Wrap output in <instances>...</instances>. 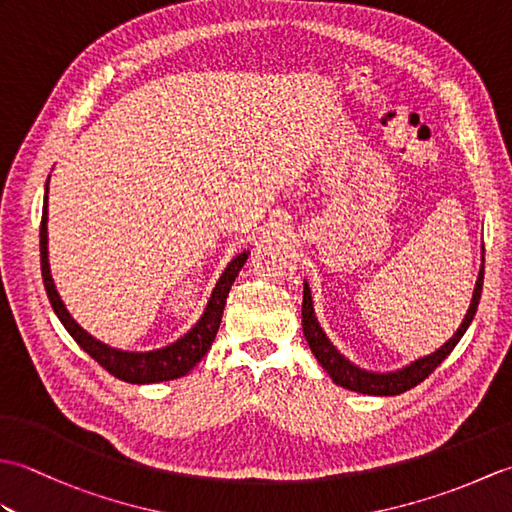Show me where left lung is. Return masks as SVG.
Listing matches in <instances>:
<instances>
[{
    "label": "left lung",
    "mask_w": 512,
    "mask_h": 512,
    "mask_svg": "<svg viewBox=\"0 0 512 512\" xmlns=\"http://www.w3.org/2000/svg\"><path fill=\"white\" fill-rule=\"evenodd\" d=\"M482 286H484V266L480 270V277H477L471 308H469V312H466V317L458 328V332L453 334V339L444 343L438 352L418 358L416 363H411V365L402 367V369H398V372H391V374L365 372V369L352 365L345 356L336 352V347L328 341V336L323 334L317 317H314L308 284L303 286V303H301L303 334H306V341L310 345L312 354L317 356V361L321 363L325 372L330 374V378L336 385L358 391V394H367V396H398V394H402V391H409L411 387L420 385L424 378H429L433 372H436V367L444 361V358L453 352V347L460 343L466 328H469L473 317H475L477 306H480Z\"/></svg>",
    "instance_id": "left-lung-1"
}]
</instances>
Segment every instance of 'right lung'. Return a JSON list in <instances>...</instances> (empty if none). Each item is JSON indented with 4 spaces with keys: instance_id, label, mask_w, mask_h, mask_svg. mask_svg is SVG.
I'll list each match as a JSON object with an SVG mask.
<instances>
[{
    "instance_id": "obj_1",
    "label": "right lung",
    "mask_w": 512,
    "mask_h": 512,
    "mask_svg": "<svg viewBox=\"0 0 512 512\" xmlns=\"http://www.w3.org/2000/svg\"><path fill=\"white\" fill-rule=\"evenodd\" d=\"M39 246H41L43 286H46L52 310L57 312L63 328L70 332L72 339L79 343L103 369H107V372L116 376L118 380H125V383H134V385L162 383V380L180 378L184 374H189L191 369L202 361V356L209 352V347L215 339L217 328H220L228 290H231L235 277L239 275V270H242V266L248 259V253H242L226 266L220 281H217L213 288V295L209 299V306H206L202 314V319L195 323V328L189 334H184L176 343L162 347V350L123 352V350H114V347L105 345L101 341H96L94 336L85 332L81 325L70 317V312L65 310L59 292L54 288L50 264H48V187H46V198H43Z\"/></svg>"
}]
</instances>
